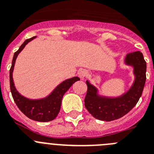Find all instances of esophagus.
<instances>
[{
	"instance_id": "1",
	"label": "esophagus",
	"mask_w": 154,
	"mask_h": 154,
	"mask_svg": "<svg viewBox=\"0 0 154 154\" xmlns=\"http://www.w3.org/2000/svg\"><path fill=\"white\" fill-rule=\"evenodd\" d=\"M78 75L80 78L83 79L84 78H85V77H86L87 75H88V72H87L85 69H79L78 72Z\"/></svg>"
}]
</instances>
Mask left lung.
Returning <instances> with one entry per match:
<instances>
[{
    "label": "left lung",
    "instance_id": "left-lung-1",
    "mask_svg": "<svg viewBox=\"0 0 154 154\" xmlns=\"http://www.w3.org/2000/svg\"><path fill=\"white\" fill-rule=\"evenodd\" d=\"M125 63L133 67L135 80L129 90L121 96L109 98L98 95V89L86 81L87 93L85 106L96 119L103 121H112L123 117L138 103L146 82V63L140 51L127 54Z\"/></svg>",
    "mask_w": 154,
    "mask_h": 154
}]
</instances>
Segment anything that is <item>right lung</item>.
<instances>
[{
	"label": "right lung",
	"instance_id": "add662e5",
	"mask_svg": "<svg viewBox=\"0 0 154 154\" xmlns=\"http://www.w3.org/2000/svg\"><path fill=\"white\" fill-rule=\"evenodd\" d=\"M36 37H33L24 41L14 53L10 69V88L14 101L19 109L29 119L38 122H48L55 119L60 111L62 99L64 94L67 92L73 83L80 79L79 77H73L65 80L55 88L49 96L44 99H30L21 96L16 89L13 80V70L17 55L23 50L28 42L33 40Z\"/></svg>",
	"mask_w": 154,
	"mask_h": 154
}]
</instances>
